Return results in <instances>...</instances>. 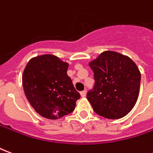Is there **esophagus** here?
<instances>
[{
    "mask_svg": "<svg viewBox=\"0 0 153 153\" xmlns=\"http://www.w3.org/2000/svg\"><path fill=\"white\" fill-rule=\"evenodd\" d=\"M86 93H87L86 90H83V91H82V92L80 93V94H81V96L83 97H84L86 96Z\"/></svg>",
    "mask_w": 153,
    "mask_h": 153,
    "instance_id": "34e87169",
    "label": "esophagus"
}]
</instances>
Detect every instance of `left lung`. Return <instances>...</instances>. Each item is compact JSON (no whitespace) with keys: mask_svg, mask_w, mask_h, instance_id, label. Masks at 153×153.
<instances>
[{"mask_svg":"<svg viewBox=\"0 0 153 153\" xmlns=\"http://www.w3.org/2000/svg\"><path fill=\"white\" fill-rule=\"evenodd\" d=\"M95 83L87 98L97 115L120 119L134 106L139 93L141 74L133 60L121 54L106 51L89 63Z\"/></svg>","mask_w":153,"mask_h":153,"instance_id":"8db88e82","label":"left lung"}]
</instances>
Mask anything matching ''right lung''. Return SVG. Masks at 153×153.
Returning a JSON list of instances; mask_svg holds the SVG:
<instances>
[{"instance_id": "obj_1", "label": "right lung", "mask_w": 153, "mask_h": 153, "mask_svg": "<svg viewBox=\"0 0 153 153\" xmlns=\"http://www.w3.org/2000/svg\"><path fill=\"white\" fill-rule=\"evenodd\" d=\"M69 64L53 55H42L28 61L23 74L25 96L37 112L56 120L73 111L80 98L67 75Z\"/></svg>"}]
</instances>
